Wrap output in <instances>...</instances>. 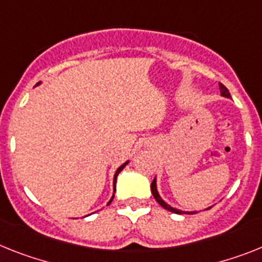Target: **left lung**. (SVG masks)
I'll use <instances>...</instances> for the list:
<instances>
[{
	"mask_svg": "<svg viewBox=\"0 0 262 262\" xmlns=\"http://www.w3.org/2000/svg\"><path fill=\"white\" fill-rule=\"evenodd\" d=\"M219 88H220V92H221V96H223V97L230 98L229 90L226 89V88L224 86L223 83L220 82L219 83ZM150 189H151V194H153V197H155V199H156V201H157L158 204H160V205H161L162 208H164V209L169 210V212L176 213V214H195V213H199V212H197V210H192V212H185V210H180V209H177V208H173V206L169 205L168 202H165L164 200H162L161 195H160V193H158V190H157V179L153 180V182H151V185H150ZM210 208H212V206H209V208H206L205 210L210 209Z\"/></svg>",
	"mask_w": 262,
	"mask_h": 262,
	"instance_id": "1",
	"label": "left lung"
}]
</instances>
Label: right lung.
<instances>
[{
	"label": "right lung",
	"mask_w": 262,
	"mask_h": 262,
	"mask_svg": "<svg viewBox=\"0 0 262 262\" xmlns=\"http://www.w3.org/2000/svg\"><path fill=\"white\" fill-rule=\"evenodd\" d=\"M39 83H41V82H38V83H37V85H39ZM127 164H129V160H127L126 162H124V164L121 165V166H118L117 170H116V173H114V177H113V195H112L111 201L107 202V205H109V204H111V202H112V200L114 199V192H116V182H117V176L120 174L121 170H122V169H124ZM88 216H89V214H88ZM85 217H86V216H85Z\"/></svg>",
	"instance_id": "add662e5"
}]
</instances>
